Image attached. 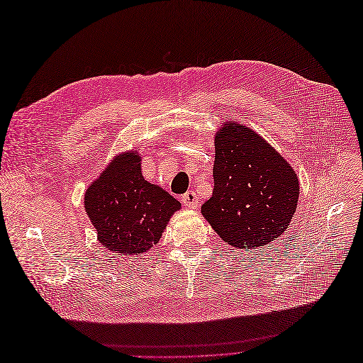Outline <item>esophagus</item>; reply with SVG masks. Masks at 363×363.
<instances>
[{
	"label": "esophagus",
	"instance_id": "esophagus-1",
	"mask_svg": "<svg viewBox=\"0 0 363 363\" xmlns=\"http://www.w3.org/2000/svg\"><path fill=\"white\" fill-rule=\"evenodd\" d=\"M180 201L189 208H195L199 207V196H196V194L194 191H188L186 194H183L180 196Z\"/></svg>",
	"mask_w": 363,
	"mask_h": 363
}]
</instances>
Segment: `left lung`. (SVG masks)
I'll list each match as a JSON object with an SVG mask.
<instances>
[{
  "label": "left lung",
  "mask_w": 363,
  "mask_h": 363,
  "mask_svg": "<svg viewBox=\"0 0 363 363\" xmlns=\"http://www.w3.org/2000/svg\"><path fill=\"white\" fill-rule=\"evenodd\" d=\"M215 188L201 213L224 242L257 248L288 228L298 203V179L265 139L242 124L215 138Z\"/></svg>",
  "instance_id": "left-lung-1"
}]
</instances>
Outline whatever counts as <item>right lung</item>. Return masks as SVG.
Returning a JSON list of instances; mask_svg holds the SVG:
<instances>
[{
  "mask_svg": "<svg viewBox=\"0 0 363 363\" xmlns=\"http://www.w3.org/2000/svg\"><path fill=\"white\" fill-rule=\"evenodd\" d=\"M84 208L98 240L119 255L136 256L159 242L180 203L140 172V156H118L86 191Z\"/></svg>",
  "mask_w": 363,
  "mask_h": 363,
  "instance_id": "right-lung-1",
  "label": "right lung"
}]
</instances>
